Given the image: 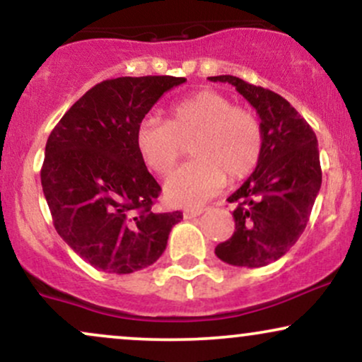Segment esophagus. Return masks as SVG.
<instances>
[{"mask_svg": "<svg viewBox=\"0 0 362 362\" xmlns=\"http://www.w3.org/2000/svg\"><path fill=\"white\" fill-rule=\"evenodd\" d=\"M202 213H204V209L197 207V209H185L184 216H185V219H192V218H197V216H201Z\"/></svg>", "mask_w": 362, "mask_h": 362, "instance_id": "esophagus-1", "label": "esophagus"}]
</instances>
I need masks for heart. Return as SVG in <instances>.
I'll return each instance as SVG.
<instances>
[{
    "mask_svg": "<svg viewBox=\"0 0 362 362\" xmlns=\"http://www.w3.org/2000/svg\"><path fill=\"white\" fill-rule=\"evenodd\" d=\"M192 143L194 161L173 173L165 184L170 201L201 206L226 178L243 180L259 165L264 132L250 110L235 107L216 91H199L173 103L168 120L146 117L136 129V148L158 175H168Z\"/></svg>",
    "mask_w": 362,
    "mask_h": 362,
    "instance_id": "b5f03b06",
    "label": "heart"
}]
</instances>
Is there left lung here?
<instances>
[{"mask_svg": "<svg viewBox=\"0 0 362 362\" xmlns=\"http://www.w3.org/2000/svg\"><path fill=\"white\" fill-rule=\"evenodd\" d=\"M233 85L260 117L264 148L255 172L228 202L235 231L216 247V255L238 267H264L298 242L322 185L318 141L310 124L274 91L236 76H209Z\"/></svg>", "mask_w": 362, "mask_h": 362, "instance_id": "1", "label": "left lung"}]
</instances>
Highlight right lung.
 <instances>
[{
  "label": "right lung",
  "instance_id": "obj_1",
  "mask_svg": "<svg viewBox=\"0 0 362 362\" xmlns=\"http://www.w3.org/2000/svg\"><path fill=\"white\" fill-rule=\"evenodd\" d=\"M175 76H122L90 88L45 144L40 182L56 231L83 260L131 274L165 252L180 211L156 213L161 187L136 148V129Z\"/></svg>",
  "mask_w": 362,
  "mask_h": 362
}]
</instances>
